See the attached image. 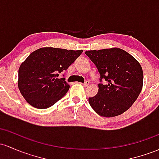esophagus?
I'll return each instance as SVG.
<instances>
[{"instance_id": "1", "label": "esophagus", "mask_w": 159, "mask_h": 159, "mask_svg": "<svg viewBox=\"0 0 159 159\" xmlns=\"http://www.w3.org/2000/svg\"><path fill=\"white\" fill-rule=\"evenodd\" d=\"M89 84H90L89 81H85V82L84 83H81V84H82L83 86H84V87H88L89 85Z\"/></svg>"}]
</instances>
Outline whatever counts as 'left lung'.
<instances>
[{"label":"left lung","instance_id":"1","mask_svg":"<svg viewBox=\"0 0 159 159\" xmlns=\"http://www.w3.org/2000/svg\"><path fill=\"white\" fill-rule=\"evenodd\" d=\"M85 54L100 74L98 93L89 97V103L101 116L115 117L127 111L139 97L143 72L133 56L120 48L88 50Z\"/></svg>","mask_w":159,"mask_h":159}]
</instances>
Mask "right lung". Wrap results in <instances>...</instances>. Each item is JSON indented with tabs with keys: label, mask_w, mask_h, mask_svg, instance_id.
<instances>
[{
	"label": "right lung",
	"mask_w": 159,
	"mask_h": 159,
	"mask_svg": "<svg viewBox=\"0 0 159 159\" xmlns=\"http://www.w3.org/2000/svg\"><path fill=\"white\" fill-rule=\"evenodd\" d=\"M83 50L42 48L32 52L19 69L18 87L25 99L37 109H48L69 89L66 78H57Z\"/></svg>",
	"instance_id": "1"
}]
</instances>
